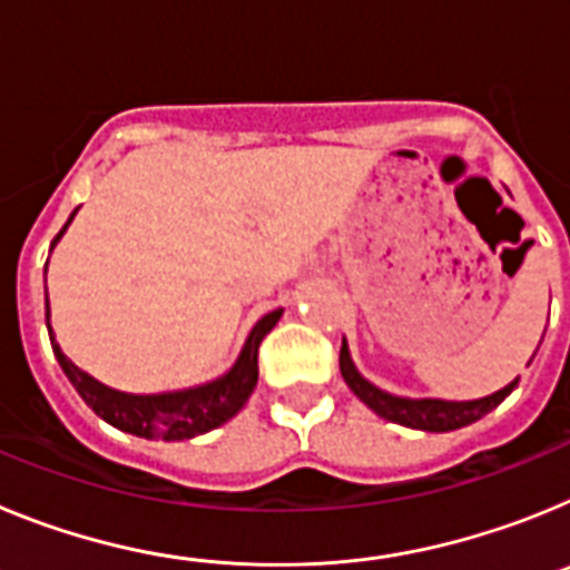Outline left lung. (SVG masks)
I'll return each instance as SVG.
<instances>
[{
	"instance_id": "left-lung-1",
	"label": "left lung",
	"mask_w": 570,
	"mask_h": 570,
	"mask_svg": "<svg viewBox=\"0 0 570 570\" xmlns=\"http://www.w3.org/2000/svg\"><path fill=\"white\" fill-rule=\"evenodd\" d=\"M340 371L342 380L347 382V387L365 402L374 414H380L382 420L396 422V425L416 428V431H431V434H445V431H456V428H465L471 422L482 420L485 414H491L493 407L500 405L513 387H517V380L511 385H505L502 391L491 396H482V400H468V402H448V400H407V396H394L387 391H380L376 385L365 380V376L356 371L354 360L347 354V345L342 340L340 347Z\"/></svg>"
}]
</instances>
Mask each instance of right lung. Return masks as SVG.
Listing matches in <instances>:
<instances>
[{"label":"right lung","mask_w":570,"mask_h":570,"mask_svg":"<svg viewBox=\"0 0 570 570\" xmlns=\"http://www.w3.org/2000/svg\"><path fill=\"white\" fill-rule=\"evenodd\" d=\"M73 216H77V210L68 216V223H65V228L57 234L53 245L62 239V234L68 230ZM53 245H50V250H53ZM45 271H48V262H45ZM279 316L282 308H276L256 322L254 331H250L248 340H245L239 360H236L234 367H230L225 376H219V380L205 382V385L196 387H185V391H174V394L136 396L102 385V382H97L94 376L85 374V371H79V367L62 354V347L57 345L53 331H50V308L48 294H45V322H48L53 354H57L59 365H62L70 385L77 387V394L88 402V407H94L97 416H102L108 425L119 428L125 434L168 442L208 434L214 428L225 425L230 416L239 414L242 405H245L248 396L254 394L256 380H259V365H256L259 342L265 340V334H271V328L279 322Z\"/></svg>","instance_id":"right-lung-1"}]
</instances>
